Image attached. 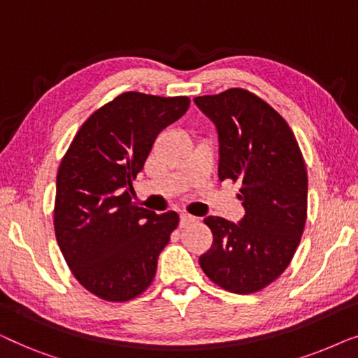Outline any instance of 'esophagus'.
<instances>
[{
    "instance_id": "1",
    "label": "esophagus",
    "mask_w": 358,
    "mask_h": 358,
    "mask_svg": "<svg viewBox=\"0 0 358 358\" xmlns=\"http://www.w3.org/2000/svg\"><path fill=\"white\" fill-rule=\"evenodd\" d=\"M195 220H197V218L192 217V215L182 213V215H180V218H179V224H180V227H182V228H184V227H189V224L194 223Z\"/></svg>"
}]
</instances>
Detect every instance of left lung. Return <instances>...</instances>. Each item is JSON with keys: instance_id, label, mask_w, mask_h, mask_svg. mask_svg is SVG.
<instances>
[{"instance_id": "obj_1", "label": "left lung", "mask_w": 358, "mask_h": 358, "mask_svg": "<svg viewBox=\"0 0 358 358\" xmlns=\"http://www.w3.org/2000/svg\"><path fill=\"white\" fill-rule=\"evenodd\" d=\"M195 106L218 134V178L241 182L246 215L238 223L207 217L213 243L199 259L210 280L248 295L290 264L306 222L308 176L300 146L283 117L241 87L200 96Z\"/></svg>"}]
</instances>
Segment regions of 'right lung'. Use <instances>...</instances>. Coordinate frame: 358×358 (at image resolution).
<instances>
[{"mask_svg": "<svg viewBox=\"0 0 358 358\" xmlns=\"http://www.w3.org/2000/svg\"><path fill=\"white\" fill-rule=\"evenodd\" d=\"M189 97L124 92L78 130L57 174V243L78 282L107 301H129L153 282L179 215L131 202V180L156 136L189 109Z\"/></svg>", "mask_w": 358, "mask_h": 358, "instance_id": "1", "label": "right lung"}]
</instances>
